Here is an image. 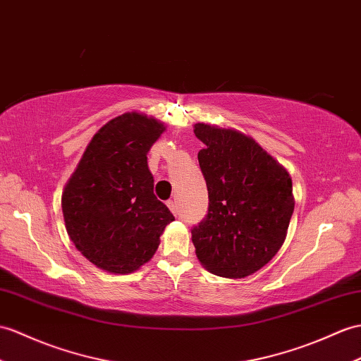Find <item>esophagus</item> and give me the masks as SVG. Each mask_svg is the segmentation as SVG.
I'll use <instances>...</instances> for the list:
<instances>
[{
	"label": "esophagus",
	"instance_id": "esophagus-1",
	"mask_svg": "<svg viewBox=\"0 0 361 361\" xmlns=\"http://www.w3.org/2000/svg\"><path fill=\"white\" fill-rule=\"evenodd\" d=\"M167 206H169V209H171L173 215H178V206H177V201H175V200H169V201H167Z\"/></svg>",
	"mask_w": 361,
	"mask_h": 361
}]
</instances>
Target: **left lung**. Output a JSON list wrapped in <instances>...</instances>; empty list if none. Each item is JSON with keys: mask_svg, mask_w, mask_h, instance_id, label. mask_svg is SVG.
Here are the masks:
<instances>
[{"mask_svg": "<svg viewBox=\"0 0 361 361\" xmlns=\"http://www.w3.org/2000/svg\"><path fill=\"white\" fill-rule=\"evenodd\" d=\"M204 142L198 163L209 209L192 231L200 263L224 279H245L262 269L286 240L295 200L292 180L275 158L237 129L197 123Z\"/></svg>", "mask_w": 361, "mask_h": 361, "instance_id": "left-lung-1", "label": "left lung"}]
</instances>
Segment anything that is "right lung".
Returning <instances> with one entry per match:
<instances>
[{
	"label": "right lung",
	"instance_id": "add662e5",
	"mask_svg": "<svg viewBox=\"0 0 361 361\" xmlns=\"http://www.w3.org/2000/svg\"><path fill=\"white\" fill-rule=\"evenodd\" d=\"M166 130L141 112L107 121L67 180L61 207L72 243L92 264L132 274L157 252L173 215L154 194L147 152Z\"/></svg>",
	"mask_w": 361,
	"mask_h": 361
}]
</instances>
